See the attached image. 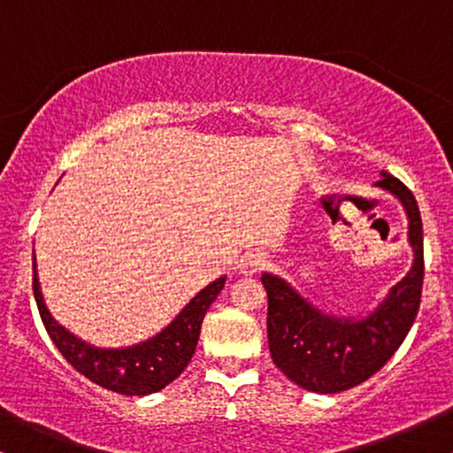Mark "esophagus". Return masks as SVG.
I'll use <instances>...</instances> for the list:
<instances>
[{
  "instance_id": "esophagus-1",
  "label": "esophagus",
  "mask_w": 453,
  "mask_h": 453,
  "mask_svg": "<svg viewBox=\"0 0 453 453\" xmlns=\"http://www.w3.org/2000/svg\"><path fill=\"white\" fill-rule=\"evenodd\" d=\"M264 266H266V257H264L262 253H244L241 264H238V268H241V273L244 274L257 273V270H262Z\"/></svg>"
}]
</instances>
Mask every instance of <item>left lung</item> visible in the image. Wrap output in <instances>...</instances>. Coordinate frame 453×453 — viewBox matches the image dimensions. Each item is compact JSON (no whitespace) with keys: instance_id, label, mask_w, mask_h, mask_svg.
<instances>
[{"instance_id":"8db88e82","label":"left lung","mask_w":453,"mask_h":453,"mask_svg":"<svg viewBox=\"0 0 453 453\" xmlns=\"http://www.w3.org/2000/svg\"><path fill=\"white\" fill-rule=\"evenodd\" d=\"M377 187L403 202L409 215V242L415 259L386 303L362 319L324 315L274 274L264 273L268 294V347L273 362L296 386L336 394L360 386L386 364L409 334L424 283V232L415 196L403 180L383 173Z\"/></svg>"}]
</instances>
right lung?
Instances as JSON below:
<instances>
[{"mask_svg": "<svg viewBox=\"0 0 453 453\" xmlns=\"http://www.w3.org/2000/svg\"><path fill=\"white\" fill-rule=\"evenodd\" d=\"M226 279L212 280L191 300L161 334L127 349H96L74 339L46 311L34 257V296L50 341L67 364L97 386L126 396H147L173 383L194 357L202 319L223 289Z\"/></svg>", "mask_w": 453, "mask_h": 453, "instance_id": "obj_1", "label": "right lung"}]
</instances>
